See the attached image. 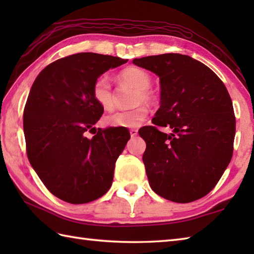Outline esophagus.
<instances>
[{
    "label": "esophagus",
    "instance_id": "1",
    "mask_svg": "<svg viewBox=\"0 0 254 254\" xmlns=\"http://www.w3.org/2000/svg\"><path fill=\"white\" fill-rule=\"evenodd\" d=\"M137 133H138V131L135 130V128H132V130H130V134L132 137H135L137 135Z\"/></svg>",
    "mask_w": 254,
    "mask_h": 254
}]
</instances>
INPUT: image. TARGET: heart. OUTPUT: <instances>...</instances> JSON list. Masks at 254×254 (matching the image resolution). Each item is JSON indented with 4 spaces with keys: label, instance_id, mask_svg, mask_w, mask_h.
<instances>
[{
    "label": "heart",
    "instance_id": "1",
    "mask_svg": "<svg viewBox=\"0 0 254 254\" xmlns=\"http://www.w3.org/2000/svg\"><path fill=\"white\" fill-rule=\"evenodd\" d=\"M124 82L133 85L137 89L135 96V104L146 102L149 104L154 100V95L149 90L152 85V77L145 69L136 66L126 67L119 74ZM93 96L101 108L105 110H110L113 107V94L109 79L106 76H101L96 79L93 86ZM147 108L138 106L131 110H123L113 112L105 117L104 123L107 127H136L147 117Z\"/></svg>",
    "mask_w": 254,
    "mask_h": 254
}]
</instances>
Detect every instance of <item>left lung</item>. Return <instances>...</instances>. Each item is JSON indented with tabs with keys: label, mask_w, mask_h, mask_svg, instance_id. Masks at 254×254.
<instances>
[{
	"label": "left lung",
	"mask_w": 254,
	"mask_h": 254,
	"mask_svg": "<svg viewBox=\"0 0 254 254\" xmlns=\"http://www.w3.org/2000/svg\"><path fill=\"white\" fill-rule=\"evenodd\" d=\"M160 83V107L138 131L146 142L143 163L152 190L172 202L189 203L217 185L233 157L236 119L224 83L212 69L180 53L134 59Z\"/></svg>",
	"instance_id": "8db88e82"
}]
</instances>
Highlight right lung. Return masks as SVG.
<instances>
[{
	"label": "right lung",
	"mask_w": 254,
	"mask_h": 254,
	"mask_svg": "<svg viewBox=\"0 0 254 254\" xmlns=\"http://www.w3.org/2000/svg\"><path fill=\"white\" fill-rule=\"evenodd\" d=\"M121 58L77 53L45 67L24 109L27 156L53 195L71 204L99 198L109 190L116 161L130 139L122 127L96 130L104 108L93 96L101 74L127 63Z\"/></svg>",
	"instance_id": "1"
}]
</instances>
